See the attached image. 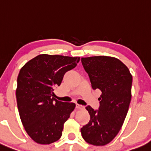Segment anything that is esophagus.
<instances>
[{"label": "esophagus", "instance_id": "34e87169", "mask_svg": "<svg viewBox=\"0 0 151 151\" xmlns=\"http://www.w3.org/2000/svg\"><path fill=\"white\" fill-rule=\"evenodd\" d=\"M83 108H84V107L82 106V105H81L77 104V105H76V108L79 109V110H82V109H83Z\"/></svg>", "mask_w": 151, "mask_h": 151}]
</instances>
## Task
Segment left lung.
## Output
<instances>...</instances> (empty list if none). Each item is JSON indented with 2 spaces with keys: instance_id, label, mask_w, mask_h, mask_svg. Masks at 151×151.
Returning a JSON list of instances; mask_svg holds the SVG:
<instances>
[{
  "instance_id": "1",
  "label": "left lung",
  "mask_w": 151,
  "mask_h": 151,
  "mask_svg": "<svg viewBox=\"0 0 151 151\" xmlns=\"http://www.w3.org/2000/svg\"><path fill=\"white\" fill-rule=\"evenodd\" d=\"M92 88L101 91L99 110L88 105L90 121L81 129L89 144L105 146L113 140L124 123L132 99V75L117 58L110 56L81 58Z\"/></svg>"
}]
</instances>
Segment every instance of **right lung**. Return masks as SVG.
I'll use <instances>...</instances> for the list:
<instances>
[{"label": "right lung", "instance_id": "right-lung-1", "mask_svg": "<svg viewBox=\"0 0 151 151\" xmlns=\"http://www.w3.org/2000/svg\"><path fill=\"white\" fill-rule=\"evenodd\" d=\"M79 60V57L41 54L19 71L16 89L18 110L25 131L36 143L50 144L61 137L65 122L76 105L58 101L53 91Z\"/></svg>", "mask_w": 151, "mask_h": 151}]
</instances>
